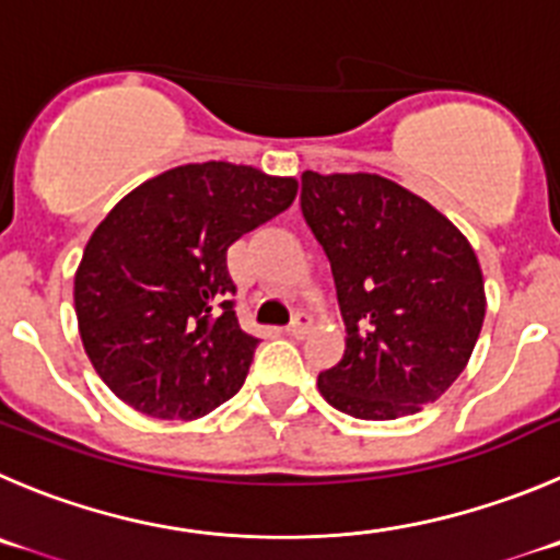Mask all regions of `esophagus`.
I'll return each instance as SVG.
<instances>
[{"label":"esophagus","mask_w":560,"mask_h":560,"mask_svg":"<svg viewBox=\"0 0 560 560\" xmlns=\"http://www.w3.org/2000/svg\"><path fill=\"white\" fill-rule=\"evenodd\" d=\"M310 328H312V320L306 315H295V320L290 323V326H287V334H290V337H295V339H301V337H306V334H310Z\"/></svg>","instance_id":"obj_1"}]
</instances>
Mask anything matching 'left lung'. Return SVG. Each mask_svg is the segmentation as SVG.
Wrapping results in <instances>:
<instances>
[{
	"mask_svg": "<svg viewBox=\"0 0 560 560\" xmlns=\"http://www.w3.org/2000/svg\"><path fill=\"white\" fill-rule=\"evenodd\" d=\"M301 209L345 323L342 359L317 389L357 420L417 415L464 373L483 326L472 245L425 198L364 171H304Z\"/></svg>",
	"mask_w": 560,
	"mask_h": 560,
	"instance_id": "obj_1",
	"label": "left lung"
}]
</instances>
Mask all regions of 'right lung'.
Returning <instances> with one entry per match:
<instances>
[{
  "label": "right lung",
  "mask_w": 560,
  "mask_h": 560,
  "mask_svg": "<svg viewBox=\"0 0 560 560\" xmlns=\"http://www.w3.org/2000/svg\"><path fill=\"white\" fill-rule=\"evenodd\" d=\"M295 196L292 176L209 160L162 171L109 209L77 268L74 310L115 398L187 422L237 395L259 339L234 315L226 250Z\"/></svg>",
  "instance_id": "1"
}]
</instances>
